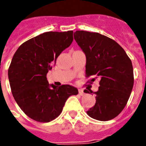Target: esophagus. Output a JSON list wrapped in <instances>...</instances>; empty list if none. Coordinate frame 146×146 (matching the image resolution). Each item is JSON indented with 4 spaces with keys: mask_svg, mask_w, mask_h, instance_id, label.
<instances>
[{
    "mask_svg": "<svg viewBox=\"0 0 146 146\" xmlns=\"http://www.w3.org/2000/svg\"><path fill=\"white\" fill-rule=\"evenodd\" d=\"M78 93H79V94L81 95V96H83V95L84 94V90H83L82 88H79V89H78Z\"/></svg>",
    "mask_w": 146,
    "mask_h": 146,
    "instance_id": "obj_1",
    "label": "esophagus"
}]
</instances>
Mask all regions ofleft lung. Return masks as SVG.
<instances>
[{
  "label": "left lung",
  "instance_id": "left-lung-1",
  "mask_svg": "<svg viewBox=\"0 0 146 146\" xmlns=\"http://www.w3.org/2000/svg\"><path fill=\"white\" fill-rule=\"evenodd\" d=\"M74 39L86 56V76L99 77V90L94 92L96 103L86 111L92 118L108 121L123 110L134 84L131 60L113 39L97 32L76 31ZM92 84V82H91ZM85 93H93L91 89Z\"/></svg>",
  "mask_w": 146,
  "mask_h": 146
}]
</instances>
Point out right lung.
<instances>
[{
	"label": "right lung",
	"instance_id": "add662e5",
	"mask_svg": "<svg viewBox=\"0 0 146 146\" xmlns=\"http://www.w3.org/2000/svg\"><path fill=\"white\" fill-rule=\"evenodd\" d=\"M73 34L68 31L38 35L21 44L12 58L8 71L11 93L21 110L36 122L58 117L68 97L78 94L72 86H50L47 79L58 57L71 44Z\"/></svg>",
	"mask_w": 146,
	"mask_h": 146
}]
</instances>
